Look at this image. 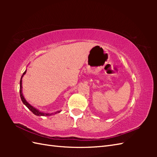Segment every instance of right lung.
<instances>
[{"label": "right lung", "instance_id": "1", "mask_svg": "<svg viewBox=\"0 0 157 157\" xmlns=\"http://www.w3.org/2000/svg\"><path fill=\"white\" fill-rule=\"evenodd\" d=\"M26 71L27 70H25V71H24V73H23V75H21V79H20V89H19V92H20V97H21V101L30 110V111L34 113V114L36 116H51V115H53L55 114H56V113H59L61 112V111H57L56 112H54V113H44V112H42L40 111V110L36 109L35 107H34V106H32L28 102H27V101L25 99L24 96H23V92H22V78L23 77V75H24L26 73Z\"/></svg>", "mask_w": 157, "mask_h": 157}]
</instances>
